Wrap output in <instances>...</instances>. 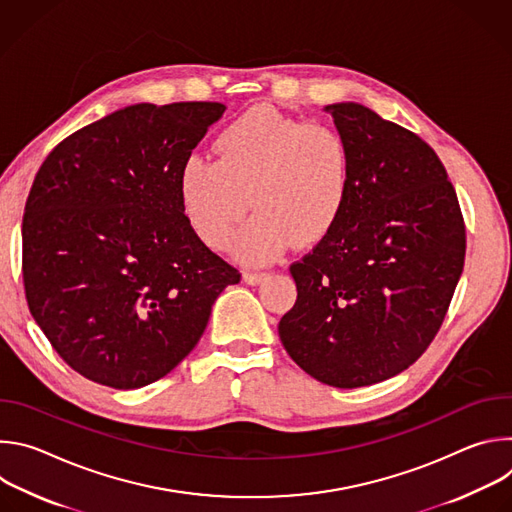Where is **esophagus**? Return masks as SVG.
Segmentation results:
<instances>
[{
  "label": "esophagus",
  "mask_w": 512,
  "mask_h": 512,
  "mask_svg": "<svg viewBox=\"0 0 512 512\" xmlns=\"http://www.w3.org/2000/svg\"><path fill=\"white\" fill-rule=\"evenodd\" d=\"M265 277H267L265 271H245V273H243V279H245L249 285L261 283Z\"/></svg>",
  "instance_id": "1"
}]
</instances>
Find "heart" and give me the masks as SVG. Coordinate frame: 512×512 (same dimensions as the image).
<instances>
[{
  "mask_svg": "<svg viewBox=\"0 0 512 512\" xmlns=\"http://www.w3.org/2000/svg\"><path fill=\"white\" fill-rule=\"evenodd\" d=\"M214 152L216 162L186 158L178 176L186 221L212 249L225 245L247 195L256 212L227 243L245 263H269L289 243L314 247L344 212L350 156L332 125L253 107L218 133Z\"/></svg>",
  "mask_w": 512,
  "mask_h": 512,
  "instance_id": "b5f03b06",
  "label": "heart"
}]
</instances>
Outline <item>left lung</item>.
I'll return each instance as SVG.
<instances>
[{"mask_svg":"<svg viewBox=\"0 0 512 512\" xmlns=\"http://www.w3.org/2000/svg\"><path fill=\"white\" fill-rule=\"evenodd\" d=\"M350 156L334 229L289 265L298 300L281 320L287 354L324 385L391 379L427 350L464 269L466 227L437 154L358 103L328 105Z\"/></svg>","mask_w":512,"mask_h":512,"instance_id":"obj_1","label":"left lung"}]
</instances>
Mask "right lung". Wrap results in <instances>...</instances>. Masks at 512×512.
I'll list each match as a JSON object with an SVG mask.
<instances>
[{"label": "right lung", "mask_w": 512, "mask_h": 512, "mask_svg": "<svg viewBox=\"0 0 512 512\" xmlns=\"http://www.w3.org/2000/svg\"><path fill=\"white\" fill-rule=\"evenodd\" d=\"M223 103H139L60 141L24 208L30 314L60 358L113 389L166 377L241 273L188 225L180 168Z\"/></svg>", "instance_id": "obj_1"}]
</instances>
